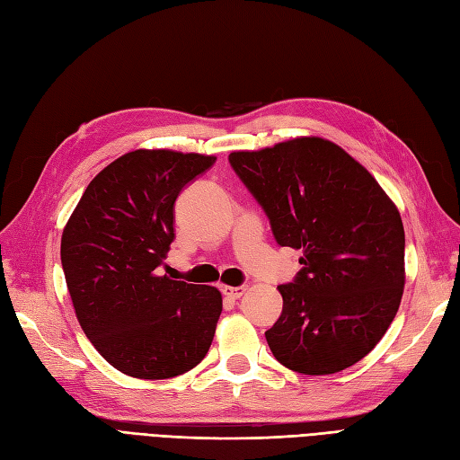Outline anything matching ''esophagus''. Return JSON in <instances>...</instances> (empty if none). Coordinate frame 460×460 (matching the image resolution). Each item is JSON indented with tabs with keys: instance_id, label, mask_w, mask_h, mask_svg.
Here are the masks:
<instances>
[{
	"instance_id": "1",
	"label": "esophagus",
	"mask_w": 460,
	"mask_h": 460,
	"mask_svg": "<svg viewBox=\"0 0 460 460\" xmlns=\"http://www.w3.org/2000/svg\"><path fill=\"white\" fill-rule=\"evenodd\" d=\"M221 291H223V296L229 297V299H239V297H243V296H244L246 288H244V286H239V288H231V286H226V288H223Z\"/></svg>"
}]
</instances>
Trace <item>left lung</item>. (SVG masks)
Segmentation results:
<instances>
[{
    "instance_id": "8db88e82",
    "label": "left lung",
    "mask_w": 460,
    "mask_h": 460,
    "mask_svg": "<svg viewBox=\"0 0 460 460\" xmlns=\"http://www.w3.org/2000/svg\"><path fill=\"white\" fill-rule=\"evenodd\" d=\"M233 171L303 268L266 331L274 358L303 375L351 367L379 344L404 291V227L371 172L323 137L233 151Z\"/></svg>"
}]
</instances>
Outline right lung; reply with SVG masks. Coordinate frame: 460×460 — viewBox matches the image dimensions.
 I'll list each match as a JSON object with an SVG mask.
<instances>
[{
	"mask_svg": "<svg viewBox=\"0 0 460 460\" xmlns=\"http://www.w3.org/2000/svg\"><path fill=\"white\" fill-rule=\"evenodd\" d=\"M214 155L136 149L87 186L62 234V268L84 332L112 367L171 379L206 358L221 293L159 276L174 202Z\"/></svg>",
	"mask_w": 460,
	"mask_h": 460,
	"instance_id": "obj_1",
	"label": "right lung"
}]
</instances>
